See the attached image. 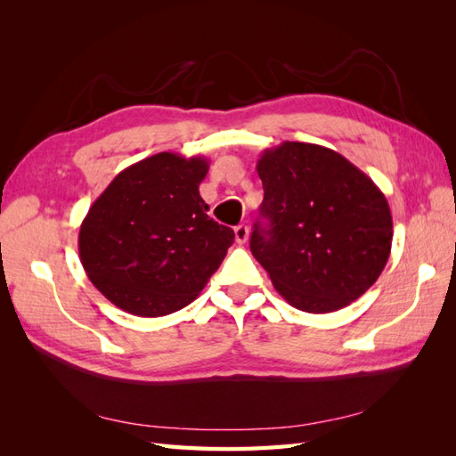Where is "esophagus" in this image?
<instances>
[{"instance_id":"34e87169","label":"esophagus","mask_w":456,"mask_h":456,"mask_svg":"<svg viewBox=\"0 0 456 456\" xmlns=\"http://www.w3.org/2000/svg\"><path fill=\"white\" fill-rule=\"evenodd\" d=\"M233 233H236V241L240 245H243L247 240H249V228H247L245 224H240V226L233 228Z\"/></svg>"}]
</instances>
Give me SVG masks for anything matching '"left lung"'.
Listing matches in <instances>:
<instances>
[{"instance_id":"8db88e82","label":"left lung","mask_w":456,"mask_h":456,"mask_svg":"<svg viewBox=\"0 0 456 456\" xmlns=\"http://www.w3.org/2000/svg\"><path fill=\"white\" fill-rule=\"evenodd\" d=\"M265 188L251 253L289 305L335 312L379 280L392 249L384 194L346 158L320 144L283 142L262 151Z\"/></svg>"}]
</instances>
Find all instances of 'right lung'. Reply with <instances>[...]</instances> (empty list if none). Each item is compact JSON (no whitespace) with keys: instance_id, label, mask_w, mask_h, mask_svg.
<instances>
[{"instance_id":"obj_1","label":"right lung","mask_w":456,"mask_h":456,"mask_svg":"<svg viewBox=\"0 0 456 456\" xmlns=\"http://www.w3.org/2000/svg\"><path fill=\"white\" fill-rule=\"evenodd\" d=\"M205 158L159 151L123 169L79 228V260L99 291L133 315L188 306L233 243V230L207 215Z\"/></svg>"}]
</instances>
